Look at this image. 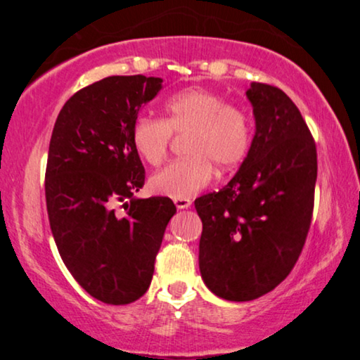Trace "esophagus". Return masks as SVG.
Returning a JSON list of instances; mask_svg holds the SVG:
<instances>
[{"instance_id": "obj_1", "label": "esophagus", "mask_w": 360, "mask_h": 360, "mask_svg": "<svg viewBox=\"0 0 360 360\" xmlns=\"http://www.w3.org/2000/svg\"><path fill=\"white\" fill-rule=\"evenodd\" d=\"M174 203L179 210H186L191 206V200L190 198H175Z\"/></svg>"}]
</instances>
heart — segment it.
I'll list each match as a JSON object with an SVG mask.
<instances>
[{
  "label": "heart",
  "mask_w": 360,
  "mask_h": 360,
  "mask_svg": "<svg viewBox=\"0 0 360 360\" xmlns=\"http://www.w3.org/2000/svg\"><path fill=\"white\" fill-rule=\"evenodd\" d=\"M165 117L139 116L132 122V146L146 164L159 165L170 147L172 132L188 134L186 157L174 160L150 176L155 191L170 198H188L211 184L214 169L229 174L248 155L252 126L240 106L203 88H190L164 103Z\"/></svg>",
  "instance_id": "heart-1"
}]
</instances>
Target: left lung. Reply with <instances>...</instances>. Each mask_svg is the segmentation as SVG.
<instances>
[{
	"label": "left lung",
	"instance_id": "8db88e82",
	"mask_svg": "<svg viewBox=\"0 0 360 360\" xmlns=\"http://www.w3.org/2000/svg\"><path fill=\"white\" fill-rule=\"evenodd\" d=\"M255 134L240 169L219 191L195 200L203 223L200 272L211 292L250 302L287 278L311 224L316 144L295 103L250 83Z\"/></svg>",
	"mask_w": 360,
	"mask_h": 360
}]
</instances>
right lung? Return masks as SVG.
Wrapping results in <instances>:
<instances>
[{
    "instance_id": "right-lung-1",
    "label": "right lung",
    "mask_w": 360,
    "mask_h": 360,
    "mask_svg": "<svg viewBox=\"0 0 360 360\" xmlns=\"http://www.w3.org/2000/svg\"><path fill=\"white\" fill-rule=\"evenodd\" d=\"M160 88L157 77L103 78L63 105L52 131L46 201L53 239L73 278L108 304L132 303L147 292L176 213L167 196L134 198L146 170L131 127Z\"/></svg>"
}]
</instances>
